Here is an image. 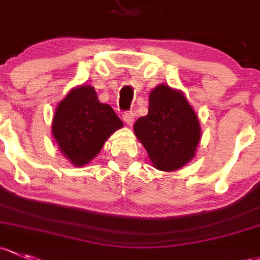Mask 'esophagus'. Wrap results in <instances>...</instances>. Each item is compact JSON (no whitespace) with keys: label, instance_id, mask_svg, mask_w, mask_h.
I'll return each mask as SVG.
<instances>
[{"label":"esophagus","instance_id":"34e87169","mask_svg":"<svg viewBox=\"0 0 260 260\" xmlns=\"http://www.w3.org/2000/svg\"><path fill=\"white\" fill-rule=\"evenodd\" d=\"M123 121L127 123V125H132L133 122H135V114H133L132 111L129 112H125L124 114H123Z\"/></svg>","mask_w":260,"mask_h":260}]
</instances>
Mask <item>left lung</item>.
<instances>
[{
    "instance_id": "left-lung-1",
    "label": "left lung",
    "mask_w": 260,
    "mask_h": 260,
    "mask_svg": "<svg viewBox=\"0 0 260 260\" xmlns=\"http://www.w3.org/2000/svg\"><path fill=\"white\" fill-rule=\"evenodd\" d=\"M153 167L173 172L196 157L202 138L201 123L180 89L159 84L149 93L148 114L133 125Z\"/></svg>"
}]
</instances>
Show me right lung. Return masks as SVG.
<instances>
[{
	"instance_id": "1",
	"label": "right lung",
	"mask_w": 260,
	"mask_h": 260,
	"mask_svg": "<svg viewBox=\"0 0 260 260\" xmlns=\"http://www.w3.org/2000/svg\"><path fill=\"white\" fill-rule=\"evenodd\" d=\"M122 127L123 122L111 106L100 102L94 87L81 84L71 89L57 105L52 119V136L71 165L83 167Z\"/></svg>"
}]
</instances>
